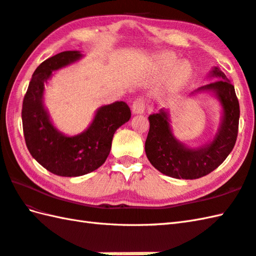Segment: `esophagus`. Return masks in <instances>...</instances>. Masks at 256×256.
<instances>
[{
	"label": "esophagus",
	"mask_w": 256,
	"mask_h": 256,
	"mask_svg": "<svg viewBox=\"0 0 256 256\" xmlns=\"http://www.w3.org/2000/svg\"><path fill=\"white\" fill-rule=\"evenodd\" d=\"M145 108H146V102L144 98H138V99L133 103L132 112L134 114H143L145 112Z\"/></svg>",
	"instance_id": "esophagus-1"
}]
</instances>
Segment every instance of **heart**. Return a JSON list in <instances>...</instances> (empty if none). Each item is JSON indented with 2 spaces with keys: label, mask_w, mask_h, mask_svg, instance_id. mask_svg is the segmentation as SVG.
I'll return each instance as SVG.
<instances>
[{
  "label": "heart",
  "mask_w": 256,
  "mask_h": 256,
  "mask_svg": "<svg viewBox=\"0 0 256 256\" xmlns=\"http://www.w3.org/2000/svg\"><path fill=\"white\" fill-rule=\"evenodd\" d=\"M178 64L179 62L175 56L170 55V54H164V55H160L156 59V72L160 74H170L178 66ZM189 74L190 69L187 64H182L175 70L174 78H175V80H184L189 77Z\"/></svg>",
  "instance_id": "heart-1"
}]
</instances>
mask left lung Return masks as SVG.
<instances>
[{
  "label": "left lung",
  "instance_id": "left-lung-1",
  "mask_svg": "<svg viewBox=\"0 0 256 256\" xmlns=\"http://www.w3.org/2000/svg\"><path fill=\"white\" fill-rule=\"evenodd\" d=\"M214 82L200 86L190 96L210 94L221 106L219 128L209 142L198 148L180 142L172 133L170 112L160 108L148 116L150 131L145 142V153L150 164L166 176L177 179H197L218 168L234 148L240 106L234 86L221 72L214 67L208 74Z\"/></svg>",
  "mask_w": 256,
  "mask_h": 256
}]
</instances>
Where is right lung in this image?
I'll list each match as a JSON object with an SVG mask.
<instances>
[{"label":"right lung","mask_w":256,"mask_h":256,"mask_svg":"<svg viewBox=\"0 0 256 256\" xmlns=\"http://www.w3.org/2000/svg\"><path fill=\"white\" fill-rule=\"evenodd\" d=\"M84 57L68 50L46 59L36 68L22 108L26 146L30 155L47 170L62 177H78L98 170L108 158L116 130L131 118V110L123 101L102 106L84 132L66 135L54 125L44 104L45 84L56 70Z\"/></svg>","instance_id":"obj_1"}]
</instances>
